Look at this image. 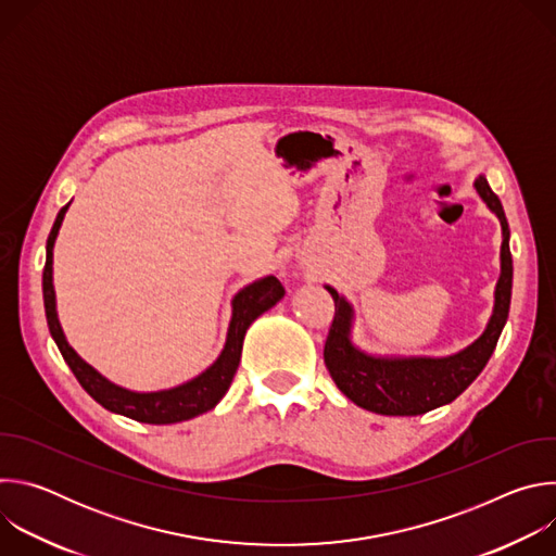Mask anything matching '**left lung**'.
Instances as JSON below:
<instances>
[{"mask_svg":"<svg viewBox=\"0 0 556 556\" xmlns=\"http://www.w3.org/2000/svg\"><path fill=\"white\" fill-rule=\"evenodd\" d=\"M472 189L478 191L480 200L500 219L502 249L500 279L493 294V314L484 332L464 350L448 356H401L365 352L352 339L356 321L354 305L332 286H326L337 303V316L324 350L326 367L337 387L361 409L380 416H420L448 405L480 376L491 354L495 352L508 319L513 292L510 228L502 202L489 187L484 174L475 178Z\"/></svg>","mask_w":556,"mask_h":556,"instance_id":"left-lung-1","label":"left lung"}]
</instances>
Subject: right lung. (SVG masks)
I'll use <instances>...</instances> for the list:
<instances>
[{
	"label": "right lung",
	"instance_id": "obj_1",
	"mask_svg": "<svg viewBox=\"0 0 556 556\" xmlns=\"http://www.w3.org/2000/svg\"><path fill=\"white\" fill-rule=\"evenodd\" d=\"M72 202H67L48 235V244H46V268H43V305H46V319L50 334L76 376V380L81 382V387L92 395V399L103 405L112 414H121L125 418H131L136 422H147V425H174V422H185L191 420L200 414L211 412L228 391L232 376L240 367L242 358V345L247 330L251 324L262 316L266 309L277 305L286 290L279 283L277 277L268 275L262 277L249 286H244L240 292H237L230 301V324L226 330V341L219 352V356L195 378L169 387V389H157V391H134L127 387H121L105 378L99 369H94L90 363H86L81 356L74 352V348L67 343L63 328L59 324V314H56V294H54V283H52V251L59 228L63 224V217L67 213Z\"/></svg>",
	"mask_w": 556,
	"mask_h": 556
}]
</instances>
